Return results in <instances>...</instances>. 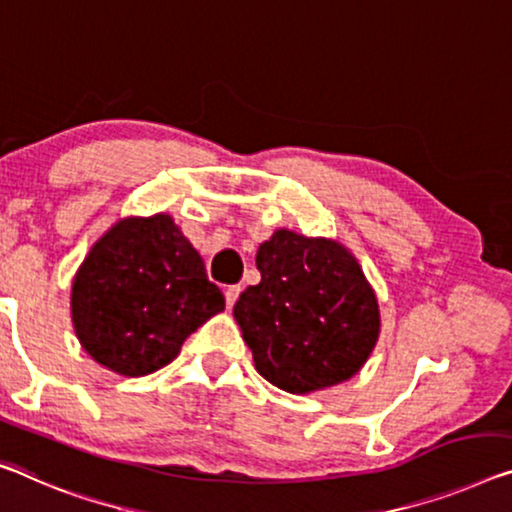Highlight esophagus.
Masks as SVG:
<instances>
[{
  "mask_svg": "<svg viewBox=\"0 0 512 512\" xmlns=\"http://www.w3.org/2000/svg\"><path fill=\"white\" fill-rule=\"evenodd\" d=\"M240 293H242V288L240 286H229L224 290V297H226V306H229V309H233V304L238 302V297H240Z\"/></svg>",
  "mask_w": 512,
  "mask_h": 512,
  "instance_id": "esophagus-1",
  "label": "esophagus"
}]
</instances>
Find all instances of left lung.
Wrapping results in <instances>:
<instances>
[{
  "label": "left lung",
  "mask_w": 512,
  "mask_h": 512,
  "mask_svg": "<svg viewBox=\"0 0 512 512\" xmlns=\"http://www.w3.org/2000/svg\"><path fill=\"white\" fill-rule=\"evenodd\" d=\"M261 283L233 306L254 366L288 393H311L361 371L380 336V306L341 242L279 229L258 247Z\"/></svg>",
  "instance_id": "1"
}]
</instances>
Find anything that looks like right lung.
<instances>
[{
  "label": "right lung",
  "instance_id": "right-lung-1",
  "mask_svg": "<svg viewBox=\"0 0 512 512\" xmlns=\"http://www.w3.org/2000/svg\"><path fill=\"white\" fill-rule=\"evenodd\" d=\"M224 295L171 215L125 217L91 247L73 279L70 313L100 366L141 377L171 364Z\"/></svg>",
  "mask_w": 512,
  "mask_h": 512
}]
</instances>
